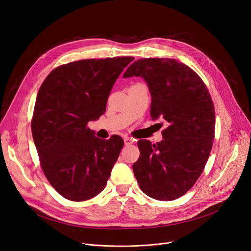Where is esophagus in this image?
I'll use <instances>...</instances> for the list:
<instances>
[{
	"label": "esophagus",
	"instance_id": "esophagus-1",
	"mask_svg": "<svg viewBox=\"0 0 251 251\" xmlns=\"http://www.w3.org/2000/svg\"><path fill=\"white\" fill-rule=\"evenodd\" d=\"M124 143H125V145H126V146H129V145H132V144H133V143H134V140H133L132 138L126 137V138L124 139Z\"/></svg>",
	"mask_w": 251,
	"mask_h": 251
}]
</instances>
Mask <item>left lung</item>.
Returning a JSON list of instances; mask_svg holds the SVG:
<instances>
[{
  "instance_id": "1",
  "label": "left lung",
  "mask_w": 251,
  "mask_h": 251,
  "mask_svg": "<svg viewBox=\"0 0 251 251\" xmlns=\"http://www.w3.org/2000/svg\"><path fill=\"white\" fill-rule=\"evenodd\" d=\"M131 76L145 79L152 96L150 115L167 124L162 142H138L134 175L150 198L174 201L193 188L209 157L216 129L212 99L196 71L176 59H138L123 75Z\"/></svg>"
}]
</instances>
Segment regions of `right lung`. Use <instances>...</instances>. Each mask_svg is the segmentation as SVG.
I'll list each match as a JSON object with an SVG mask.
<instances>
[{
	"instance_id": "obj_1",
	"label": "right lung",
	"mask_w": 251,
	"mask_h": 251,
	"mask_svg": "<svg viewBox=\"0 0 251 251\" xmlns=\"http://www.w3.org/2000/svg\"><path fill=\"white\" fill-rule=\"evenodd\" d=\"M132 56L82 59L54 68L38 92L31 133L43 172L63 198L83 201L105 188L124 141L87 127L106 109L109 93Z\"/></svg>"
}]
</instances>
